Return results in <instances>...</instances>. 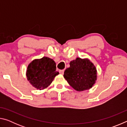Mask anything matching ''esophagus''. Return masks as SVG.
Returning <instances> with one entry per match:
<instances>
[{
    "label": "esophagus",
    "mask_w": 127,
    "mask_h": 127,
    "mask_svg": "<svg viewBox=\"0 0 127 127\" xmlns=\"http://www.w3.org/2000/svg\"><path fill=\"white\" fill-rule=\"evenodd\" d=\"M64 70H59V73L61 74H64Z\"/></svg>",
    "instance_id": "1"
}]
</instances>
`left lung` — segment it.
Segmentation results:
<instances>
[{"label": "left lung", "instance_id": "1", "mask_svg": "<svg viewBox=\"0 0 127 127\" xmlns=\"http://www.w3.org/2000/svg\"><path fill=\"white\" fill-rule=\"evenodd\" d=\"M69 64L64 71V77L70 86L77 91L91 89L97 79V70L94 64L87 59L77 58Z\"/></svg>", "mask_w": 127, "mask_h": 127}]
</instances>
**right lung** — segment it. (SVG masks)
<instances>
[{"mask_svg": "<svg viewBox=\"0 0 127 127\" xmlns=\"http://www.w3.org/2000/svg\"><path fill=\"white\" fill-rule=\"evenodd\" d=\"M58 74L59 72L56 71L55 62L45 57L33 60L28 65L26 72L28 81L40 90L48 87Z\"/></svg>", "mask_w": 127, "mask_h": 127, "instance_id": "1", "label": "right lung"}]
</instances>
